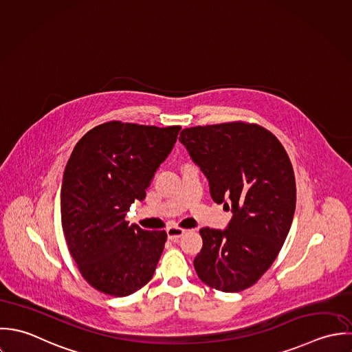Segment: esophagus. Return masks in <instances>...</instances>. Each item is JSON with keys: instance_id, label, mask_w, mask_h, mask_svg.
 I'll return each mask as SVG.
<instances>
[{"instance_id": "esophagus-1", "label": "esophagus", "mask_w": 352, "mask_h": 352, "mask_svg": "<svg viewBox=\"0 0 352 352\" xmlns=\"http://www.w3.org/2000/svg\"><path fill=\"white\" fill-rule=\"evenodd\" d=\"M186 232V230L179 228V227H170L167 228V238L170 241H177L178 238H181L184 234Z\"/></svg>"}]
</instances>
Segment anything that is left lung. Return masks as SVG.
Here are the masks:
<instances>
[{"label": "left lung", "instance_id": "8db88e82", "mask_svg": "<svg viewBox=\"0 0 352 352\" xmlns=\"http://www.w3.org/2000/svg\"><path fill=\"white\" fill-rule=\"evenodd\" d=\"M179 141L207 177L212 200L232 212L226 230H200L196 272L211 288L242 291L272 265L289 231L296 203L289 157L270 131L241 121L188 128Z\"/></svg>", "mask_w": 352, "mask_h": 352}]
</instances>
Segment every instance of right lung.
<instances>
[{
	"label": "right lung",
	"mask_w": 352,
	"mask_h": 352,
	"mask_svg": "<svg viewBox=\"0 0 352 352\" xmlns=\"http://www.w3.org/2000/svg\"><path fill=\"white\" fill-rule=\"evenodd\" d=\"M179 131L110 121L73 148L61 186V221L69 253L95 289L126 296L152 279L167 234L129 226L125 216L135 200L145 199Z\"/></svg>",
	"instance_id": "1"
}]
</instances>
